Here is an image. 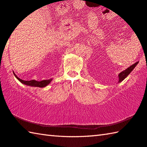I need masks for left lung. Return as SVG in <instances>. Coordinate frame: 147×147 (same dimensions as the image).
<instances>
[{
    "label": "left lung",
    "instance_id": "1",
    "mask_svg": "<svg viewBox=\"0 0 147 147\" xmlns=\"http://www.w3.org/2000/svg\"><path fill=\"white\" fill-rule=\"evenodd\" d=\"M138 64V62H136V63L132 64V65L130 66V67H128V68L127 69H126L125 70L121 72L119 75H118V76H119V83L124 80V79L127 78L128 75H129L130 72L133 70L134 68H135Z\"/></svg>",
    "mask_w": 147,
    "mask_h": 147
}]
</instances>
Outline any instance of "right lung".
Segmentation results:
<instances>
[{"instance_id": "add662e5", "label": "right lung", "mask_w": 147, "mask_h": 147, "mask_svg": "<svg viewBox=\"0 0 147 147\" xmlns=\"http://www.w3.org/2000/svg\"><path fill=\"white\" fill-rule=\"evenodd\" d=\"M14 76H15L18 80H19L20 83H22V84H26V85L28 86H35V87H40V88H43V87H45L47 85H48L49 84L51 83V81H52V79H48V80H42L41 81H37L35 80H31V81H24L20 79V78H18V77L15 75V74L13 72Z\"/></svg>"}]
</instances>
